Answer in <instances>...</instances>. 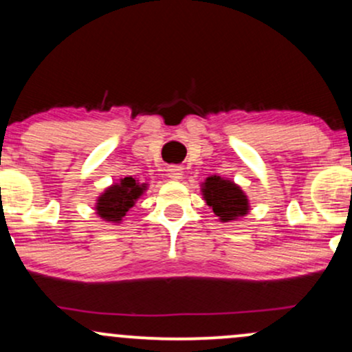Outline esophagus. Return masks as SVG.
Here are the masks:
<instances>
[{
    "mask_svg": "<svg viewBox=\"0 0 352 352\" xmlns=\"http://www.w3.org/2000/svg\"><path fill=\"white\" fill-rule=\"evenodd\" d=\"M167 172H168V177H170L172 180H180L182 177H184V168L179 167V165H170Z\"/></svg>",
    "mask_w": 352,
    "mask_h": 352,
    "instance_id": "1",
    "label": "esophagus"
}]
</instances>
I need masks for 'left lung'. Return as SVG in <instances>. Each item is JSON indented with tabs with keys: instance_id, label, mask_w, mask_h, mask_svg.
Returning <instances> with one entry per match:
<instances>
[{
	"instance_id": "obj_1",
	"label": "left lung",
	"mask_w": 352,
	"mask_h": 352,
	"mask_svg": "<svg viewBox=\"0 0 352 352\" xmlns=\"http://www.w3.org/2000/svg\"><path fill=\"white\" fill-rule=\"evenodd\" d=\"M201 195L220 221L238 220L250 212L248 197L235 182L212 175L201 184Z\"/></svg>"
}]
</instances>
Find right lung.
Returning <instances> with one entry per match:
<instances>
[{"instance_id":"obj_1","label":"right lung","mask_w":352,"mask_h":352,"mask_svg":"<svg viewBox=\"0 0 352 352\" xmlns=\"http://www.w3.org/2000/svg\"><path fill=\"white\" fill-rule=\"evenodd\" d=\"M147 184H140L132 177H124L117 184H112L98 197L96 213L109 223H120L135 201L144 195Z\"/></svg>"}]
</instances>
